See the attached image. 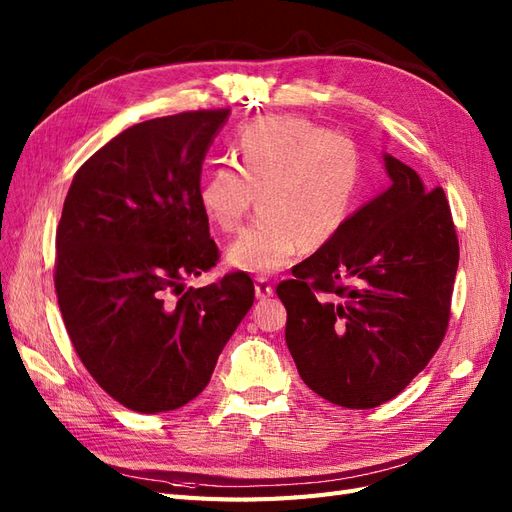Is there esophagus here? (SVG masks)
Instances as JSON below:
<instances>
[{"label":"esophagus","instance_id":"1","mask_svg":"<svg viewBox=\"0 0 512 512\" xmlns=\"http://www.w3.org/2000/svg\"><path fill=\"white\" fill-rule=\"evenodd\" d=\"M273 294V284L267 275H258L256 277V297L258 299H267Z\"/></svg>","mask_w":512,"mask_h":512}]
</instances>
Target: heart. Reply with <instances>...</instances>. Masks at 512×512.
Instances as JSON below:
<instances>
[{
	"mask_svg": "<svg viewBox=\"0 0 512 512\" xmlns=\"http://www.w3.org/2000/svg\"><path fill=\"white\" fill-rule=\"evenodd\" d=\"M235 164L213 166L198 190L200 209L222 232L241 228L256 203L262 209L237 241L228 262L269 273L333 241L344 228L363 181V151L352 136L327 132L290 115L243 126L232 143Z\"/></svg>",
	"mask_w": 512,
	"mask_h": 512,
	"instance_id": "heart-1",
	"label": "heart"
}]
</instances>
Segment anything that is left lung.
Wrapping results in <instances>:
<instances>
[{"mask_svg": "<svg viewBox=\"0 0 512 512\" xmlns=\"http://www.w3.org/2000/svg\"><path fill=\"white\" fill-rule=\"evenodd\" d=\"M391 185L277 286L286 344L303 382L367 410L397 397L440 348L459 241L442 188L384 153Z\"/></svg>", "mask_w": 512, "mask_h": 512, "instance_id": "obj_1", "label": "left lung"}]
</instances>
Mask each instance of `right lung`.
<instances>
[{"label": "right lung", "instance_id": "obj_1", "mask_svg": "<svg viewBox=\"0 0 512 512\" xmlns=\"http://www.w3.org/2000/svg\"><path fill=\"white\" fill-rule=\"evenodd\" d=\"M230 111H190L123 130L72 179L55 237V290L70 342L102 389L141 414L203 393L254 303L237 271L185 290L215 267L200 170Z\"/></svg>", "mask_w": 512, "mask_h": 512}]
</instances>
